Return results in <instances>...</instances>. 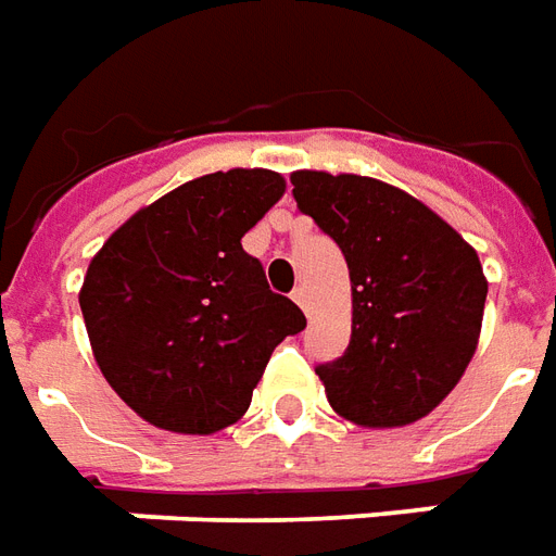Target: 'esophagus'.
<instances>
[{
	"label": "esophagus",
	"mask_w": 556,
	"mask_h": 556,
	"mask_svg": "<svg viewBox=\"0 0 556 556\" xmlns=\"http://www.w3.org/2000/svg\"><path fill=\"white\" fill-rule=\"evenodd\" d=\"M291 301L298 303V306H301L303 313H309V301H306V291H303V289H294V291H291Z\"/></svg>",
	"instance_id": "34e87169"
}]
</instances>
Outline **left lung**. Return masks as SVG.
I'll return each mask as SVG.
<instances>
[{
    "label": "left lung",
    "instance_id": "8db88e82",
    "mask_svg": "<svg viewBox=\"0 0 556 556\" xmlns=\"http://www.w3.org/2000/svg\"><path fill=\"white\" fill-rule=\"evenodd\" d=\"M291 184L298 207L349 262V349L315 366L330 408L366 429L417 422L477 351L489 294L477 250L393 184L313 169Z\"/></svg>",
    "mask_w": 556,
    "mask_h": 556
}]
</instances>
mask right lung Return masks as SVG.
I'll return each instance as SVG.
<instances>
[{
	"instance_id": "obj_1",
	"label": "right lung",
	"mask_w": 556,
	"mask_h": 556,
	"mask_svg": "<svg viewBox=\"0 0 556 556\" xmlns=\"http://www.w3.org/2000/svg\"><path fill=\"white\" fill-rule=\"evenodd\" d=\"M282 193L279 172H211L137 211L91 258L79 309L94 361L151 426L238 422L274 349L306 327L241 247Z\"/></svg>"
}]
</instances>
